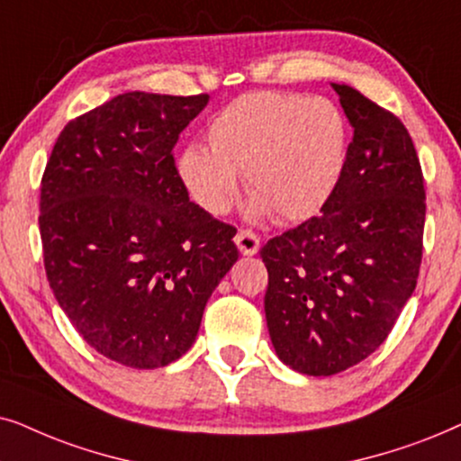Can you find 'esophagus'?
<instances>
[{
    "label": "esophagus",
    "mask_w": 461,
    "mask_h": 461,
    "mask_svg": "<svg viewBox=\"0 0 461 461\" xmlns=\"http://www.w3.org/2000/svg\"><path fill=\"white\" fill-rule=\"evenodd\" d=\"M236 244L238 249H240L242 255H255L257 250H259V236L255 234V231L250 230H240L236 234Z\"/></svg>",
    "instance_id": "esophagus-1"
}]
</instances>
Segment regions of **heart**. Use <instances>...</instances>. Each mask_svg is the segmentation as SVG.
<instances>
[{"instance_id":"b5f03b06","label":"heart","mask_w":461,"mask_h":461,"mask_svg":"<svg viewBox=\"0 0 461 461\" xmlns=\"http://www.w3.org/2000/svg\"><path fill=\"white\" fill-rule=\"evenodd\" d=\"M206 140L181 153L179 175L211 214L227 212L240 175L257 212L299 223L327 206L346 170L348 124L327 98L244 95L214 115Z\"/></svg>"}]
</instances>
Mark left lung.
Returning a JSON list of instances; mask_svg holds the SVG:
<instances>
[{"mask_svg": "<svg viewBox=\"0 0 461 461\" xmlns=\"http://www.w3.org/2000/svg\"><path fill=\"white\" fill-rule=\"evenodd\" d=\"M352 124L346 170L321 214L263 244L276 354L335 375L385 341L415 291L426 189L411 134L388 109L333 84Z\"/></svg>", "mask_w": 461, "mask_h": 461, "instance_id": "obj_1", "label": "left lung"}]
</instances>
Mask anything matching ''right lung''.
I'll return each instance as SVG.
<instances>
[{"label":"right lung","instance_id":"1","mask_svg":"<svg viewBox=\"0 0 461 461\" xmlns=\"http://www.w3.org/2000/svg\"><path fill=\"white\" fill-rule=\"evenodd\" d=\"M206 103L113 96L60 131L41 176L54 297L88 346L132 369L192 348L208 297L238 261L236 227L189 202L173 156Z\"/></svg>","mask_w":461,"mask_h":461}]
</instances>
